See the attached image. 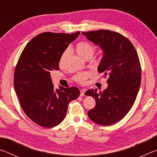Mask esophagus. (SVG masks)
Returning <instances> with one entry per match:
<instances>
[{"mask_svg": "<svg viewBox=\"0 0 157 157\" xmlns=\"http://www.w3.org/2000/svg\"><path fill=\"white\" fill-rule=\"evenodd\" d=\"M86 91V89H82L80 90V95H81V96H84Z\"/></svg>", "mask_w": 157, "mask_h": 157, "instance_id": "esophagus-1", "label": "esophagus"}]
</instances>
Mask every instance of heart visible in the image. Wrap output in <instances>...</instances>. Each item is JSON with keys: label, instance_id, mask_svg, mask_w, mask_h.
<instances>
[{"label": "heart", "instance_id": "heart-1", "mask_svg": "<svg viewBox=\"0 0 157 157\" xmlns=\"http://www.w3.org/2000/svg\"><path fill=\"white\" fill-rule=\"evenodd\" d=\"M95 47L94 46H92L91 44L87 43L86 41H80L76 45L77 52H78V54L79 56L84 58V59L89 56H92L95 52ZM68 51L69 50L66 49L64 50V52H63L62 57H61L60 63L62 62L63 58H64L66 57V55L68 54ZM89 76L90 73L85 71V72H82L76 74V75L74 76V79H75L76 82H79V83L84 84L86 83V79L89 78Z\"/></svg>", "mask_w": 157, "mask_h": 157}]
</instances>
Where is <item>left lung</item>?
<instances>
[{
    "label": "left lung",
    "instance_id": "obj_1",
    "mask_svg": "<svg viewBox=\"0 0 157 157\" xmlns=\"http://www.w3.org/2000/svg\"><path fill=\"white\" fill-rule=\"evenodd\" d=\"M82 34L102 50L98 71L108 78L103 91L95 89L85 93L96 103L88 116L95 123L111 125L123 119L136 100L141 79L139 56L131 41L116 32L100 30Z\"/></svg>",
    "mask_w": 157,
    "mask_h": 157
}]
</instances>
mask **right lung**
I'll return each instance as SVG.
<instances>
[{
  "label": "right lung",
  "mask_w": 157,
  "mask_h": 157,
  "mask_svg": "<svg viewBox=\"0 0 157 157\" xmlns=\"http://www.w3.org/2000/svg\"><path fill=\"white\" fill-rule=\"evenodd\" d=\"M79 33L38 34L21 53L14 71L15 92L26 115L39 125H58L65 118L69 103L79 96L77 87L55 89L50 76V71L59 70L63 52Z\"/></svg>",
  "instance_id": "add662e5"
}]
</instances>
